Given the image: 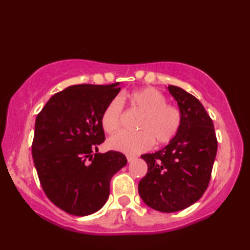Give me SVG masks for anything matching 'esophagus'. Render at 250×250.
Wrapping results in <instances>:
<instances>
[{
  "label": "esophagus",
  "mask_w": 250,
  "mask_h": 250,
  "mask_svg": "<svg viewBox=\"0 0 250 250\" xmlns=\"http://www.w3.org/2000/svg\"><path fill=\"white\" fill-rule=\"evenodd\" d=\"M135 159H136L135 156H130V155L126 156V160H128V162H132L133 160H135Z\"/></svg>",
  "instance_id": "esophagus-1"
}]
</instances>
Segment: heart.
<instances>
[{"instance_id":"b5f03b06","label":"heart","mask_w":250,"mask_h":250,"mask_svg":"<svg viewBox=\"0 0 250 250\" xmlns=\"http://www.w3.org/2000/svg\"><path fill=\"white\" fill-rule=\"evenodd\" d=\"M132 105L143 113L137 125V132L122 131L110 137L111 149L128 155H139L152 147L153 143L167 144L171 142L182 125V115L177 107L167 104L166 95L155 88H144L129 94ZM124 101L116 97L109 101L101 115V125L108 134L121 126Z\"/></svg>"}]
</instances>
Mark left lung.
<instances>
[{
  "label": "left lung",
  "mask_w": 250,
  "mask_h": 250,
  "mask_svg": "<svg viewBox=\"0 0 250 250\" xmlns=\"http://www.w3.org/2000/svg\"><path fill=\"white\" fill-rule=\"evenodd\" d=\"M167 90L177 101L182 125L161 150L141 156L148 171L139 193L151 208L174 213L195 203L208 187L217 139L213 120L198 99L172 84Z\"/></svg>",
  "instance_id": "obj_1"
}]
</instances>
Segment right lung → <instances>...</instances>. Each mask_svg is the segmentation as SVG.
Returning <instances> with one entry per match:
<instances>
[{
	"label": "right lung",
	"mask_w": 250,
	"mask_h": 250,
	"mask_svg": "<svg viewBox=\"0 0 250 250\" xmlns=\"http://www.w3.org/2000/svg\"><path fill=\"white\" fill-rule=\"evenodd\" d=\"M119 83L75 84L52 95L35 120L32 157L45 194L67 214L87 216L103 207L124 153L98 152L105 141L101 115Z\"/></svg>",
	"instance_id": "add662e5"
}]
</instances>
